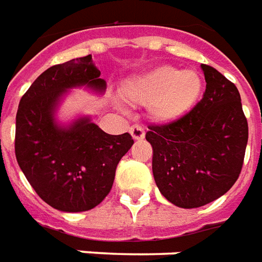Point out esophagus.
Returning a JSON list of instances; mask_svg holds the SVG:
<instances>
[{
    "label": "esophagus",
    "mask_w": 262,
    "mask_h": 262,
    "mask_svg": "<svg viewBox=\"0 0 262 262\" xmlns=\"http://www.w3.org/2000/svg\"><path fill=\"white\" fill-rule=\"evenodd\" d=\"M129 132H130L132 137H133L135 140H140V139H143V137H144V129H143V126H140V125L130 126Z\"/></svg>",
    "instance_id": "34e87169"
}]
</instances>
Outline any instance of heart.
<instances>
[{"label": "heart", "instance_id": "obj_1", "mask_svg": "<svg viewBox=\"0 0 262 262\" xmlns=\"http://www.w3.org/2000/svg\"><path fill=\"white\" fill-rule=\"evenodd\" d=\"M201 79L193 71L162 67L137 77L123 87L127 101L151 105L157 121H173L194 105L201 93Z\"/></svg>", "mask_w": 262, "mask_h": 262}]
</instances>
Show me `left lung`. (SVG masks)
I'll return each instance as SVG.
<instances>
[{
  "instance_id": "obj_1",
  "label": "left lung",
  "mask_w": 262,
  "mask_h": 262,
  "mask_svg": "<svg viewBox=\"0 0 262 262\" xmlns=\"http://www.w3.org/2000/svg\"><path fill=\"white\" fill-rule=\"evenodd\" d=\"M203 98L180 118L150 125L152 175L158 189L180 208H197L224 195L239 178L249 125L237 87L210 65Z\"/></svg>"
}]
</instances>
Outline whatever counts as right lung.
<instances>
[{
  "label": "right lung",
  "instance_id": "right-lung-1",
  "mask_svg": "<svg viewBox=\"0 0 262 262\" xmlns=\"http://www.w3.org/2000/svg\"><path fill=\"white\" fill-rule=\"evenodd\" d=\"M92 55L54 65L33 82L19 102L15 156L40 199L65 212L89 211L111 191L116 166L133 144L129 133L108 135L89 118L69 127L54 122L67 89H105Z\"/></svg>",
  "mask_w": 262,
  "mask_h": 262
}]
</instances>
